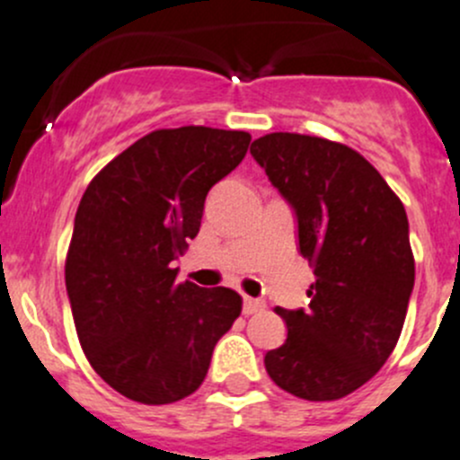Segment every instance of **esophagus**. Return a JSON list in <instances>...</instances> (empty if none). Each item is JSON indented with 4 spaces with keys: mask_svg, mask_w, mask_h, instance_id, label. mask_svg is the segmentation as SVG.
Masks as SVG:
<instances>
[{
    "mask_svg": "<svg viewBox=\"0 0 460 460\" xmlns=\"http://www.w3.org/2000/svg\"><path fill=\"white\" fill-rule=\"evenodd\" d=\"M265 310V303L261 298H252V296H244L243 298V312L244 314H256V312Z\"/></svg>",
    "mask_w": 460,
    "mask_h": 460,
    "instance_id": "34e87169",
    "label": "esophagus"
}]
</instances>
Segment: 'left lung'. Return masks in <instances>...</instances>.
Masks as SVG:
<instances>
[{
	"label": "left lung",
	"mask_w": 460,
	"mask_h": 460,
	"mask_svg": "<svg viewBox=\"0 0 460 460\" xmlns=\"http://www.w3.org/2000/svg\"><path fill=\"white\" fill-rule=\"evenodd\" d=\"M252 157L292 207L298 252L314 270L305 310L276 307L288 339L265 368L296 398L339 400L385 367L402 332L416 279L407 211L349 146L271 132Z\"/></svg>",
	"instance_id": "8db88e82"
}]
</instances>
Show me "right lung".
Here are the masks:
<instances>
[{
    "label": "right lung",
    "instance_id": "add662e5",
    "mask_svg": "<svg viewBox=\"0 0 460 460\" xmlns=\"http://www.w3.org/2000/svg\"><path fill=\"white\" fill-rule=\"evenodd\" d=\"M249 141L204 126L155 130L111 159L80 199L65 265L75 332L93 371L135 402L171 404L198 391L240 316L238 292L177 283L172 262Z\"/></svg>",
    "mask_w": 460,
    "mask_h": 460
}]
</instances>
